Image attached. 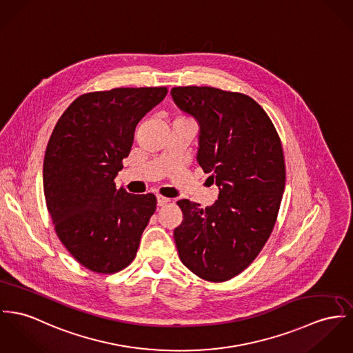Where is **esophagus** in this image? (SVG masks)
<instances>
[{"label": "esophagus", "instance_id": "obj_1", "mask_svg": "<svg viewBox=\"0 0 353 353\" xmlns=\"http://www.w3.org/2000/svg\"><path fill=\"white\" fill-rule=\"evenodd\" d=\"M168 203H169V199H166L163 196H157V205L159 207H163V205L168 204Z\"/></svg>", "mask_w": 353, "mask_h": 353}]
</instances>
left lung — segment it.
Instances as JSON below:
<instances>
[{
	"instance_id": "left-lung-1",
	"label": "left lung",
	"mask_w": 353,
	"mask_h": 353,
	"mask_svg": "<svg viewBox=\"0 0 353 353\" xmlns=\"http://www.w3.org/2000/svg\"><path fill=\"white\" fill-rule=\"evenodd\" d=\"M170 94L199 122L197 163L219 190L205 210L177 201L184 219L174 242L190 272L224 282L252 263L272 234L286 180L282 143L266 111L244 94L197 85Z\"/></svg>"
}]
</instances>
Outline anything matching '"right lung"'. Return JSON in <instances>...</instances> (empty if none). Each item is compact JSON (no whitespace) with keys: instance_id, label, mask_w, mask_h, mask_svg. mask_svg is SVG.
Masks as SVG:
<instances>
[{"instance_id":"obj_1","label":"right lung","mask_w":353,"mask_h":353,"mask_svg":"<svg viewBox=\"0 0 353 353\" xmlns=\"http://www.w3.org/2000/svg\"><path fill=\"white\" fill-rule=\"evenodd\" d=\"M166 94V87L83 94L63 112L48 141L43 165L47 208L60 242L91 272L128 268L156 211L153 193L117 190L114 179L130 153L137 123Z\"/></svg>"}]
</instances>
